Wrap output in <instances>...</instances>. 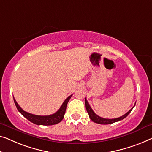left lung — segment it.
I'll return each instance as SVG.
<instances>
[{"instance_id":"left-lung-1","label":"left lung","mask_w":152,"mask_h":152,"mask_svg":"<svg viewBox=\"0 0 152 152\" xmlns=\"http://www.w3.org/2000/svg\"><path fill=\"white\" fill-rule=\"evenodd\" d=\"M85 102L86 109H87V111L88 113V114H89V118L91 119L93 121L95 122V123H97V124H104V125H106V124H111L115 123V122L121 121V120L124 119V118H126V117L128 116L129 114H130V113L132 111V108H134V106H135V104H134V106H133V107L131 108V109L129 110L128 112H127L125 115H122L121 117H118V118L105 119V118H102V117L98 116V115H96V113L94 112V110H93L92 108H91L89 104V102H88V101L87 100V99H86V98H85Z\"/></svg>"}]
</instances>
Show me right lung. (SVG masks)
<instances>
[{"mask_svg":"<svg viewBox=\"0 0 152 152\" xmlns=\"http://www.w3.org/2000/svg\"><path fill=\"white\" fill-rule=\"evenodd\" d=\"M72 95L69 96L68 98L65 99V100L63 102L61 108L58 109V111H56L55 113L53 115H46V116H41V115H36L31 114V113H27L22 109L20 106L18 105L17 102L13 98V100H14V103L16 106L17 109L18 110L21 114L23 116L29 120L31 122L36 124V125H42V126H51L54 125V124H58L59 122L62 121V119L64 117V115L65 113V110H66L67 104L68 103L69 99L71 98Z\"/></svg>","mask_w":152,"mask_h":152,"instance_id":"1","label":"right lung"}]
</instances>
